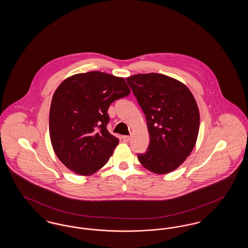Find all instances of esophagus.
Instances as JSON below:
<instances>
[{"instance_id":"1","label":"esophagus","mask_w":248,"mask_h":248,"mask_svg":"<svg viewBox=\"0 0 248 248\" xmlns=\"http://www.w3.org/2000/svg\"><path fill=\"white\" fill-rule=\"evenodd\" d=\"M122 140L124 142H128L130 140V137L129 136H123Z\"/></svg>"}]
</instances>
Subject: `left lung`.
I'll list each match as a JSON object with an SVG mask.
<instances>
[{
	"label": "left lung",
	"mask_w": 248,
	"mask_h": 248,
	"mask_svg": "<svg viewBox=\"0 0 248 248\" xmlns=\"http://www.w3.org/2000/svg\"><path fill=\"white\" fill-rule=\"evenodd\" d=\"M146 116L150 145L138 158L145 168L167 174L181 165L197 140L200 114L189 88L159 73L136 74L126 78Z\"/></svg>",
	"instance_id": "1"
}]
</instances>
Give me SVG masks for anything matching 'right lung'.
I'll list each match as a JSON object with an SVG mask.
<instances>
[{
	"label": "right lung",
	"mask_w": 248,
	"mask_h": 248,
	"mask_svg": "<svg viewBox=\"0 0 248 248\" xmlns=\"http://www.w3.org/2000/svg\"><path fill=\"white\" fill-rule=\"evenodd\" d=\"M124 78L101 71L67 78L54 93L49 112L50 140L61 163L81 176L106 165L119 140L108 129V109L127 96Z\"/></svg>",
	"instance_id": "1"
}]
</instances>
